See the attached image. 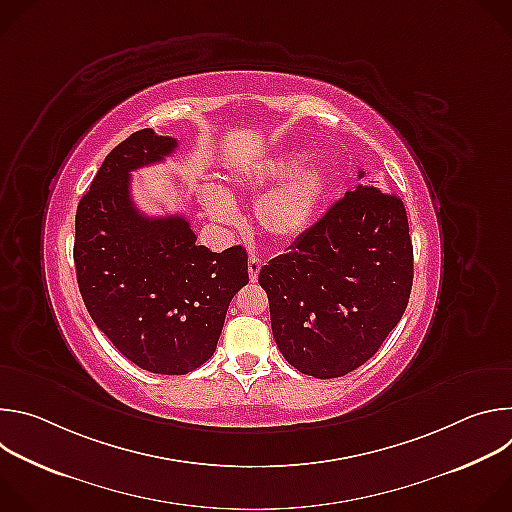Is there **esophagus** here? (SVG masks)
Masks as SVG:
<instances>
[{
    "mask_svg": "<svg viewBox=\"0 0 512 512\" xmlns=\"http://www.w3.org/2000/svg\"><path fill=\"white\" fill-rule=\"evenodd\" d=\"M261 265H263V261H261L259 257H255V255L249 257V279H251V281H257L259 271H261Z\"/></svg>",
    "mask_w": 512,
    "mask_h": 512,
    "instance_id": "esophagus-1",
    "label": "esophagus"
}]
</instances>
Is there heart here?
Wrapping results in <instances>:
<instances>
[{
  "label": "heart",
  "instance_id": "heart-1",
  "mask_svg": "<svg viewBox=\"0 0 512 512\" xmlns=\"http://www.w3.org/2000/svg\"><path fill=\"white\" fill-rule=\"evenodd\" d=\"M304 160L306 154L298 150L277 152L241 166L231 176L233 186L239 190H257L280 180L269 186L255 204L259 229L273 241L287 243L306 235L328 190L330 170L326 160L318 156L302 166ZM200 198L214 221L231 225L239 218L233 198L221 188L206 186Z\"/></svg>",
  "mask_w": 512,
  "mask_h": 512
}]
</instances>
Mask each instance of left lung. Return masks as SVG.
<instances>
[{
	"label": "left lung",
	"instance_id": "8db88e82",
	"mask_svg": "<svg viewBox=\"0 0 512 512\" xmlns=\"http://www.w3.org/2000/svg\"><path fill=\"white\" fill-rule=\"evenodd\" d=\"M259 283L291 367L316 379L352 373L381 348L409 302L413 245L403 200L358 184L263 265Z\"/></svg>",
	"mask_w": 512,
	"mask_h": 512
}]
</instances>
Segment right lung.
Segmentation results:
<instances>
[{
    "label": "right lung",
    "instance_id": "add662e5",
    "mask_svg": "<svg viewBox=\"0 0 512 512\" xmlns=\"http://www.w3.org/2000/svg\"><path fill=\"white\" fill-rule=\"evenodd\" d=\"M178 141L154 129L109 152L75 218V267L97 328L139 369L186 375L216 350L237 291L249 283L247 251L196 245L182 214L145 216L131 172L172 156Z\"/></svg>",
    "mask_w": 512,
    "mask_h": 512
}]
</instances>
